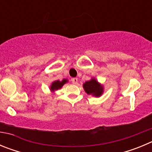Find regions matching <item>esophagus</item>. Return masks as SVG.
Listing matches in <instances>:
<instances>
[{"label": "esophagus", "mask_w": 152, "mask_h": 152, "mask_svg": "<svg viewBox=\"0 0 152 152\" xmlns=\"http://www.w3.org/2000/svg\"><path fill=\"white\" fill-rule=\"evenodd\" d=\"M77 77H74V78L72 79V81L74 84H77Z\"/></svg>", "instance_id": "obj_1"}]
</instances>
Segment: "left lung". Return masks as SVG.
<instances>
[{
  "label": "left lung",
  "mask_w": 152,
  "mask_h": 152,
  "mask_svg": "<svg viewBox=\"0 0 152 152\" xmlns=\"http://www.w3.org/2000/svg\"><path fill=\"white\" fill-rule=\"evenodd\" d=\"M83 88L88 94L92 95L95 97H100L104 92V87L95 77H92L90 80L83 84Z\"/></svg>",
  "instance_id": "1"
}]
</instances>
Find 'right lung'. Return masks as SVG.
<instances>
[{
  "label": "right lung",
  "mask_w": 152,
  "mask_h": 152,
  "mask_svg": "<svg viewBox=\"0 0 152 152\" xmlns=\"http://www.w3.org/2000/svg\"><path fill=\"white\" fill-rule=\"evenodd\" d=\"M67 82H68V80L66 78H64L62 80H55L51 84L50 87H49V89L52 91V93H55L58 90L61 89L63 87L64 84H66Z\"/></svg>",
  "instance_id": "add662e5"
}]
</instances>
